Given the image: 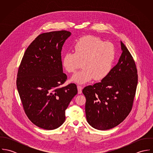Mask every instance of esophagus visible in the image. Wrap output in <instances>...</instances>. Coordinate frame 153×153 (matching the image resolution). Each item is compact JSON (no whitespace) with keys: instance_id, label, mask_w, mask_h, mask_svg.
<instances>
[{"instance_id":"34e87169","label":"esophagus","mask_w":153,"mask_h":153,"mask_svg":"<svg viewBox=\"0 0 153 153\" xmlns=\"http://www.w3.org/2000/svg\"><path fill=\"white\" fill-rule=\"evenodd\" d=\"M77 88H78V94H81L82 93V88L81 86L80 85H78L77 86Z\"/></svg>"}]
</instances>
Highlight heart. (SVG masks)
<instances>
[{"instance_id": "b5f03b06", "label": "heart", "mask_w": 153, "mask_h": 153, "mask_svg": "<svg viewBox=\"0 0 153 153\" xmlns=\"http://www.w3.org/2000/svg\"><path fill=\"white\" fill-rule=\"evenodd\" d=\"M115 58L114 45L104 42L92 35L83 36L74 45V53L67 52L62 59V64L69 73H74L82 62L83 69L71 78L73 82L83 84L95 78L105 79L111 72Z\"/></svg>"}]
</instances>
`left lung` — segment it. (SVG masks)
Instances as JSON below:
<instances>
[{
  "instance_id": "1",
  "label": "left lung",
  "mask_w": 153,
  "mask_h": 153,
  "mask_svg": "<svg viewBox=\"0 0 153 153\" xmlns=\"http://www.w3.org/2000/svg\"><path fill=\"white\" fill-rule=\"evenodd\" d=\"M118 62L101 82L84 88L87 122L100 130L112 128L131 112L138 83L137 69L132 55L122 42Z\"/></svg>"
}]
</instances>
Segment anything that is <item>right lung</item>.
Returning a JSON list of instances; mask_svg holds the SVG:
<instances>
[{"instance_id":"add662e5","label":"right lung","mask_w":153,"mask_h":153,"mask_svg":"<svg viewBox=\"0 0 153 153\" xmlns=\"http://www.w3.org/2000/svg\"><path fill=\"white\" fill-rule=\"evenodd\" d=\"M71 33L53 31L38 35L26 49L18 69L16 86L25 112L35 126L54 130L65 120V110L78 93L76 84L62 87L61 51Z\"/></svg>"}]
</instances>
